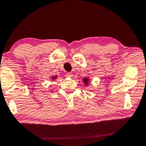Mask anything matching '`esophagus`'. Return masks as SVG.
<instances>
[{
	"instance_id": "esophagus-1",
	"label": "esophagus",
	"mask_w": 146,
	"mask_h": 146,
	"mask_svg": "<svg viewBox=\"0 0 146 146\" xmlns=\"http://www.w3.org/2000/svg\"><path fill=\"white\" fill-rule=\"evenodd\" d=\"M66 76H67V77H73V74L72 73L69 72V73H67Z\"/></svg>"
}]
</instances>
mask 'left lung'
Wrapping results in <instances>:
<instances>
[{
    "label": "left lung",
    "mask_w": 146,
    "mask_h": 146,
    "mask_svg": "<svg viewBox=\"0 0 146 146\" xmlns=\"http://www.w3.org/2000/svg\"><path fill=\"white\" fill-rule=\"evenodd\" d=\"M89 79H88V78L85 77V78H84V79H83V82L85 83L86 85H89Z\"/></svg>",
    "instance_id": "1"
}]
</instances>
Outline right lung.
<instances>
[{"label": "right lung", "instance_id": "1", "mask_svg": "<svg viewBox=\"0 0 146 146\" xmlns=\"http://www.w3.org/2000/svg\"><path fill=\"white\" fill-rule=\"evenodd\" d=\"M52 79L53 80V79H57V77H55V76H53V77H52Z\"/></svg>", "mask_w": 146, "mask_h": 146}]
</instances>
